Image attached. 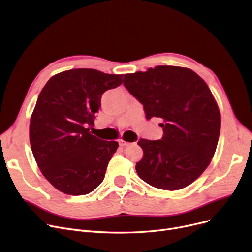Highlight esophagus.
<instances>
[{
	"instance_id": "1",
	"label": "esophagus",
	"mask_w": 252,
	"mask_h": 252,
	"mask_svg": "<svg viewBox=\"0 0 252 252\" xmlns=\"http://www.w3.org/2000/svg\"><path fill=\"white\" fill-rule=\"evenodd\" d=\"M119 145L121 146V147H127V146H130V145H131V142L126 141V140H124V139H120V140H119Z\"/></svg>"
}]
</instances>
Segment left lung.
I'll list each match as a JSON object with an SVG mask.
<instances>
[{
    "mask_svg": "<svg viewBox=\"0 0 252 252\" xmlns=\"http://www.w3.org/2000/svg\"><path fill=\"white\" fill-rule=\"evenodd\" d=\"M126 89L143 105L146 118H160L163 137L140 138L138 176L161 189L188 187L204 172L220 132L219 106L207 84L187 67L159 65L127 74Z\"/></svg>",
    "mask_w": 252,
    "mask_h": 252,
    "instance_id": "8db88e82",
    "label": "left lung"
}]
</instances>
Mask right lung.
<instances>
[{"mask_svg":"<svg viewBox=\"0 0 252 252\" xmlns=\"http://www.w3.org/2000/svg\"><path fill=\"white\" fill-rule=\"evenodd\" d=\"M122 84V75L92 68L59 73L42 89L30 124V141L41 172L66 195L89 194L103 181L119 143L89 132L102 94Z\"/></svg>","mask_w":252,"mask_h":252,"instance_id":"right-lung-1","label":"right lung"}]
</instances>
